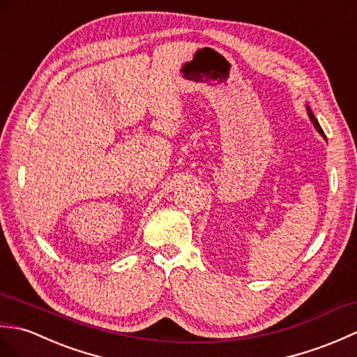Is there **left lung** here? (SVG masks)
I'll return each mask as SVG.
<instances>
[{"label": "left lung", "instance_id": "1", "mask_svg": "<svg viewBox=\"0 0 357 357\" xmlns=\"http://www.w3.org/2000/svg\"><path fill=\"white\" fill-rule=\"evenodd\" d=\"M307 113H308V117H310V121L313 122V125H314V128H316V130H318V132L321 134V136H322L324 139H326V134H324V131H322V128H321V125H319V122H318V119H316V117H314L313 112H312V109H310V107H308V105H307Z\"/></svg>", "mask_w": 357, "mask_h": 357}]
</instances>
